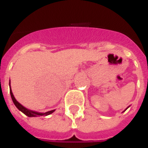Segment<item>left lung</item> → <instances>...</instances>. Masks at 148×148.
<instances>
[{
    "mask_svg": "<svg viewBox=\"0 0 148 148\" xmlns=\"http://www.w3.org/2000/svg\"><path fill=\"white\" fill-rule=\"evenodd\" d=\"M128 107H129V106H128ZM128 107H127V108H128ZM126 109H125V110H126ZM125 110H124V111H125Z\"/></svg>",
    "mask_w": 148,
    "mask_h": 148,
    "instance_id": "1",
    "label": "left lung"
}]
</instances>
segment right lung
<instances>
[{"instance_id": "right-lung-1", "label": "right lung", "mask_w": 148, "mask_h": 148, "mask_svg": "<svg viewBox=\"0 0 148 148\" xmlns=\"http://www.w3.org/2000/svg\"><path fill=\"white\" fill-rule=\"evenodd\" d=\"M9 88H10V94H11L12 100V101L14 103V105L16 106V107L20 111L22 112L24 114L27 116H29V117H34V116H47V115L51 114V113H53V112L55 111V109H53V110L46 112H39L33 111V110H31V109H27V108H25L24 106H23L21 104H20V103L18 102L16 100V98H15L14 95H13V93L12 92L11 86H10V81H9Z\"/></svg>"}]
</instances>
